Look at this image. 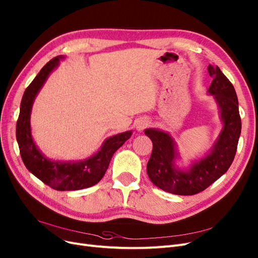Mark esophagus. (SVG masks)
Returning a JSON list of instances; mask_svg holds the SVG:
<instances>
[{"label":"esophagus","mask_w":258,"mask_h":258,"mask_svg":"<svg viewBox=\"0 0 258 258\" xmlns=\"http://www.w3.org/2000/svg\"><path fill=\"white\" fill-rule=\"evenodd\" d=\"M148 120H146V119H140L138 122H137V130L139 131V132H141V131H143L144 129H145L147 126H148Z\"/></svg>","instance_id":"esophagus-1"}]
</instances>
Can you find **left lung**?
Masks as SVG:
<instances>
[{"instance_id": "8db88e82", "label": "left lung", "mask_w": 258, "mask_h": 258, "mask_svg": "<svg viewBox=\"0 0 258 258\" xmlns=\"http://www.w3.org/2000/svg\"><path fill=\"white\" fill-rule=\"evenodd\" d=\"M214 77L208 90L218 106L222 128L210 151L188 167H179L177 143L168 132L156 128L145 129L152 142V152L147 164V173L159 188L174 195L191 196L208 188L230 168L235 158L241 132L238 99L233 85L218 67L209 66Z\"/></svg>"}]
</instances>
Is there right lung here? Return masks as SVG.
<instances>
[{
    "label": "right lung",
    "mask_w": 258,
    "mask_h": 258,
    "mask_svg": "<svg viewBox=\"0 0 258 258\" xmlns=\"http://www.w3.org/2000/svg\"><path fill=\"white\" fill-rule=\"evenodd\" d=\"M62 59L64 56L60 55L48 61L26 88L20 106L16 135L22 161L35 177L57 190H78L93 186L101 180L112 156L131 138L132 130L106 139L97 152L81 161H55L41 152L32 136L30 113L36 96Z\"/></svg>",
    "instance_id": "add662e5"
}]
</instances>
